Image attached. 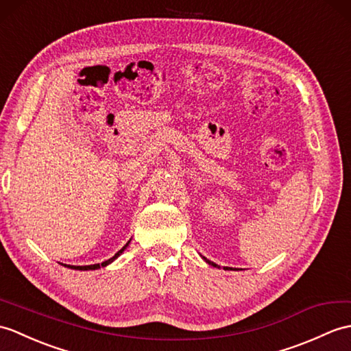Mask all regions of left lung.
<instances>
[{
	"label": "left lung",
	"instance_id": "1",
	"mask_svg": "<svg viewBox=\"0 0 351 351\" xmlns=\"http://www.w3.org/2000/svg\"><path fill=\"white\" fill-rule=\"evenodd\" d=\"M206 262H208V263H209V265H213V266H217V265H215V263H213V262H209V260H206ZM224 269H229V267H226V266H224Z\"/></svg>",
	"mask_w": 351,
	"mask_h": 351
}]
</instances>
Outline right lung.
<instances>
[{
	"mask_svg": "<svg viewBox=\"0 0 351 351\" xmlns=\"http://www.w3.org/2000/svg\"><path fill=\"white\" fill-rule=\"evenodd\" d=\"M128 243H130V241L125 243V245L124 247H122L118 252H117V254L115 256H113L112 258H109V260H106V262H103L101 265L100 263H97V265H89V266H75V267H73V266H70V267H73V269H79V271H89V269H99V267H101V266H106V265H109L110 262H113V260H115L119 254H121V252L122 251H124L125 248H127V245H128Z\"/></svg>",
	"mask_w": 351,
	"mask_h": 351,
	"instance_id": "right-lung-1",
	"label": "right lung"
}]
</instances>
